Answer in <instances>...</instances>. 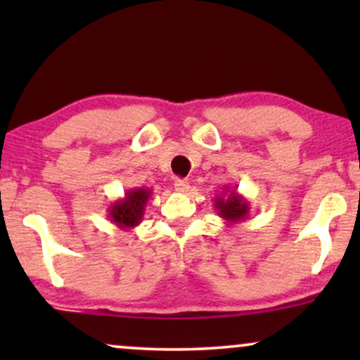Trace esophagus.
I'll use <instances>...</instances> for the list:
<instances>
[{
	"label": "esophagus",
	"mask_w": 360,
	"mask_h": 360,
	"mask_svg": "<svg viewBox=\"0 0 360 360\" xmlns=\"http://www.w3.org/2000/svg\"><path fill=\"white\" fill-rule=\"evenodd\" d=\"M174 188H175V191H179V193H186V191L190 190L188 180H185V179H176V180L174 181Z\"/></svg>",
	"instance_id": "34e87169"
}]
</instances>
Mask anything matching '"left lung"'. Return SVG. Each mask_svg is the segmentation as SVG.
Instances as JSON below:
<instances>
[{"label":"left lung","instance_id":"obj_1","mask_svg":"<svg viewBox=\"0 0 360 360\" xmlns=\"http://www.w3.org/2000/svg\"><path fill=\"white\" fill-rule=\"evenodd\" d=\"M214 208L218 211L219 218H223L226 223L238 224L249 216L250 206L249 201L239 193L238 188L231 190L229 186L223 188V191L214 198Z\"/></svg>","mask_w":360,"mask_h":360}]
</instances>
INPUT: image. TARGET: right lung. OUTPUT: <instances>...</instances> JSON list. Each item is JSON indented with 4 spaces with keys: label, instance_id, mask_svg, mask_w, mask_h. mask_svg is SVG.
<instances>
[{
    "label": "right lung",
    "instance_id": "right-lung-1",
    "mask_svg": "<svg viewBox=\"0 0 360 360\" xmlns=\"http://www.w3.org/2000/svg\"><path fill=\"white\" fill-rule=\"evenodd\" d=\"M152 191L149 188H131L124 191L122 198H117L108 208V218L120 229L129 231L141 224L147 201Z\"/></svg>",
    "mask_w": 360,
    "mask_h": 360
}]
</instances>
